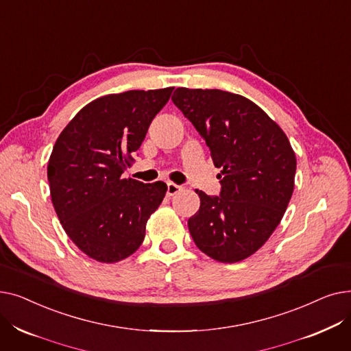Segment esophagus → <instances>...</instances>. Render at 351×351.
Instances as JSON below:
<instances>
[{
    "label": "esophagus",
    "instance_id": "34e87169",
    "mask_svg": "<svg viewBox=\"0 0 351 351\" xmlns=\"http://www.w3.org/2000/svg\"><path fill=\"white\" fill-rule=\"evenodd\" d=\"M166 186H168V189H166V196H173L182 189V186L176 185V183H173V182H168V185Z\"/></svg>",
    "mask_w": 351,
    "mask_h": 351
}]
</instances>
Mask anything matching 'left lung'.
<instances>
[{"label":"left lung","instance_id":"8db88e82","mask_svg":"<svg viewBox=\"0 0 351 351\" xmlns=\"http://www.w3.org/2000/svg\"><path fill=\"white\" fill-rule=\"evenodd\" d=\"M172 101L223 169L219 196L196 191L200 208L188 220L193 242L215 261L241 262L280 223L294 188L296 155L280 126L242 95L178 88Z\"/></svg>","mask_w":351,"mask_h":351}]
</instances>
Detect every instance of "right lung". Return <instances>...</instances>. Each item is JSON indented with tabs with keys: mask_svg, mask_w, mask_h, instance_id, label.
<instances>
[{
	"mask_svg": "<svg viewBox=\"0 0 351 351\" xmlns=\"http://www.w3.org/2000/svg\"><path fill=\"white\" fill-rule=\"evenodd\" d=\"M173 88L128 90L92 101L65 126L48 162L60 222L85 254L115 263L139 249L166 193L163 182L123 179Z\"/></svg>",
	"mask_w": 351,
	"mask_h": 351,
	"instance_id": "obj_1",
	"label": "right lung"
}]
</instances>
